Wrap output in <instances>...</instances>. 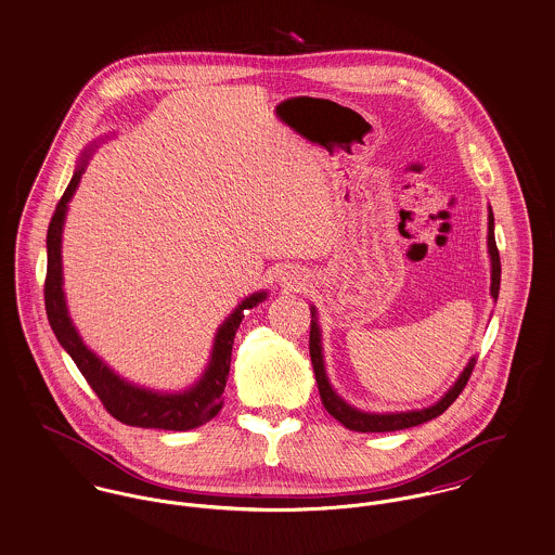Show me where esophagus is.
<instances>
[{
    "label": "esophagus",
    "instance_id": "1",
    "mask_svg": "<svg viewBox=\"0 0 555 555\" xmlns=\"http://www.w3.org/2000/svg\"><path fill=\"white\" fill-rule=\"evenodd\" d=\"M281 283L287 285V287H296V285H300V274L294 272V270H287V272H283Z\"/></svg>",
    "mask_w": 555,
    "mask_h": 555
}]
</instances>
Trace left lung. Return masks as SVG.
<instances>
[{"mask_svg": "<svg viewBox=\"0 0 555 555\" xmlns=\"http://www.w3.org/2000/svg\"><path fill=\"white\" fill-rule=\"evenodd\" d=\"M488 250H490V259H492V292L493 300H498V292H500V255H498V247H495V238H493V212L490 208L488 215ZM310 340H308V349H310V362H312V370H314V378H317V387H319V396L321 402L325 406V411L338 420L347 430L353 431H396L406 430L420 424H426L434 417L442 415L453 402L455 398L462 393V389L466 387L473 369L477 364V358H470V362L466 364L464 372L457 376V380L453 383V387L428 409H420V411H404V413H366L360 411L351 404H347L330 385L327 374H325V364H323V351H321V330L317 325V310L314 307L310 308Z\"/></svg>", "mask_w": 555, "mask_h": 555, "instance_id": "left-lung-1", "label": "left lung"}]
</instances>
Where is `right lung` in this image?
Here are the masks:
<instances>
[{
  "mask_svg": "<svg viewBox=\"0 0 555 555\" xmlns=\"http://www.w3.org/2000/svg\"><path fill=\"white\" fill-rule=\"evenodd\" d=\"M89 151L80 157V164L65 189V193L55 208V215L49 223L47 234V281H44V305L49 323L60 340L63 349L69 353L74 364L82 372L95 396L102 400L104 409L119 420L125 426L135 428H157V430L185 431L193 430L210 422L223 406V389L228 383L230 364H232V345L236 330L245 319V310L257 307L266 300V292H257L243 300V305L223 321L217 330L212 353L208 369L204 370L202 378L189 387L183 393H159L138 385L127 383L119 374L108 369L78 336L65 307L63 296L62 272V232L67 202L72 199L85 166L89 162Z\"/></svg>",
  "mask_w": 555,
  "mask_h": 555,
  "instance_id": "add662e5",
  "label": "right lung"
}]
</instances>
